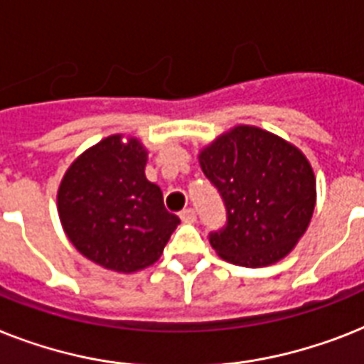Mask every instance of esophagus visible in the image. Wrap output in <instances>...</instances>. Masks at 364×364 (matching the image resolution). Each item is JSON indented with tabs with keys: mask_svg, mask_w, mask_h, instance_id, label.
Here are the masks:
<instances>
[{
	"mask_svg": "<svg viewBox=\"0 0 364 364\" xmlns=\"http://www.w3.org/2000/svg\"><path fill=\"white\" fill-rule=\"evenodd\" d=\"M179 217H181L183 223L192 224V223H196L198 215H196V211H194V209H192V208H187V209H183V211L179 213Z\"/></svg>",
	"mask_w": 364,
	"mask_h": 364,
	"instance_id": "esophagus-1",
	"label": "esophagus"
}]
</instances>
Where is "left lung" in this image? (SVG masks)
<instances>
[{
	"mask_svg": "<svg viewBox=\"0 0 364 364\" xmlns=\"http://www.w3.org/2000/svg\"><path fill=\"white\" fill-rule=\"evenodd\" d=\"M226 209V224L209 232L220 258L264 267L284 258L306 232L316 179L305 155L279 136L235 127L200 155Z\"/></svg>",
	"mask_w": 364,
	"mask_h": 364,
	"instance_id": "left-lung-1",
	"label": "left lung"
}]
</instances>
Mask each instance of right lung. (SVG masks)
Wrapping results in <instances>:
<instances>
[{"mask_svg":"<svg viewBox=\"0 0 364 364\" xmlns=\"http://www.w3.org/2000/svg\"><path fill=\"white\" fill-rule=\"evenodd\" d=\"M147 153L134 138L108 136L80 155L58 192L63 230L80 254L119 273L161 258L181 223L166 211L162 191L146 177Z\"/></svg>","mask_w":364,"mask_h":364,"instance_id":"add662e5","label":"right lung"}]
</instances>
